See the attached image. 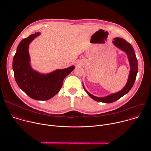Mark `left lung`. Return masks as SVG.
Wrapping results in <instances>:
<instances>
[{
	"mask_svg": "<svg viewBox=\"0 0 151 151\" xmlns=\"http://www.w3.org/2000/svg\"><path fill=\"white\" fill-rule=\"evenodd\" d=\"M112 43L116 47L118 48L119 50L125 52L128 57L129 64H130V73H129L128 78L125 87L118 92L112 93L111 94H109V96H107L105 97H99L90 94L85 88L84 85H82L85 91L87 92V93L90 96V97L92 98L94 100L106 103H111L114 102L130 91V90L132 89L134 85L138 71L137 60L136 57L134 50L132 45L130 44H129V43L127 42L125 39L121 37L114 38V40L112 42Z\"/></svg>",
	"mask_w": 151,
	"mask_h": 151,
	"instance_id": "obj_1",
	"label": "left lung"
}]
</instances>
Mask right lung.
Wrapping results in <instances>:
<instances>
[{
	"label": "right lung",
	"mask_w": 151,
	"mask_h": 151,
	"mask_svg": "<svg viewBox=\"0 0 151 151\" xmlns=\"http://www.w3.org/2000/svg\"><path fill=\"white\" fill-rule=\"evenodd\" d=\"M40 35V32L35 33L20 42L13 58L12 69L17 85L26 94L36 100H47L59 92L64 79L74 70L75 66L57 69L47 74L33 69L29 52V45Z\"/></svg>",
	"instance_id": "right-lung-1"
}]
</instances>
